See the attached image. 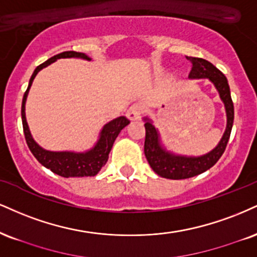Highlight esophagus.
Listing matches in <instances>:
<instances>
[{
  "label": "esophagus",
  "instance_id": "obj_1",
  "mask_svg": "<svg viewBox=\"0 0 257 257\" xmlns=\"http://www.w3.org/2000/svg\"><path fill=\"white\" fill-rule=\"evenodd\" d=\"M144 112V104L142 103H134L126 111V116L131 120L139 119Z\"/></svg>",
  "mask_w": 257,
  "mask_h": 257
}]
</instances>
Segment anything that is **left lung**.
<instances>
[{
  "label": "left lung",
  "instance_id": "8db88e82",
  "mask_svg": "<svg viewBox=\"0 0 257 257\" xmlns=\"http://www.w3.org/2000/svg\"><path fill=\"white\" fill-rule=\"evenodd\" d=\"M187 60L191 63V69L189 73L190 79L207 78L211 80L217 87L221 100L225 104V109H226L227 125L220 142L214 150L202 157L189 158V157L175 156V154L163 150V147L160 146L158 132L154 128L150 119H145L146 120L145 122V128H146L145 156H146L150 166L157 175L169 179L190 178L211 169L220 159L222 153L225 152L233 124V103L232 99H231L230 87H228L226 76L217 67L213 66L211 62L203 60V58L187 56Z\"/></svg>",
  "mask_w": 257,
  "mask_h": 257
}]
</instances>
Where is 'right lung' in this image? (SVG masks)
<instances>
[{
    "instance_id": "obj_1",
    "label": "right lung",
    "mask_w": 257,
    "mask_h": 257,
    "mask_svg": "<svg viewBox=\"0 0 257 257\" xmlns=\"http://www.w3.org/2000/svg\"><path fill=\"white\" fill-rule=\"evenodd\" d=\"M67 57H80L85 58V60H91L88 56H86L82 52L76 51H64L61 54L55 55L54 57L49 58L44 63L38 66L33 72L31 76L29 87L25 92L23 98V105H21V118H23V128L25 139H26L27 146L30 151L32 152L36 159L45 166L46 169H50L54 174L60 175L62 177H85V176H95L103 166L106 164L109 159V153L112 148L113 142L116 138L118 137L119 132L124 128L125 125L129 124V120L125 117L120 116L118 118L111 120L107 124L104 125L103 131L100 133V138L97 145L92 148L91 151L86 153H74V152H50V151L43 150L36 144L31 137V133L29 131V125H27L26 117H25V103H26L27 94H29L30 87L32 85L33 79L43 68H45L52 62H55L58 58H67Z\"/></svg>"
}]
</instances>
